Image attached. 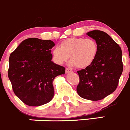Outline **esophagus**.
I'll use <instances>...</instances> for the list:
<instances>
[{
    "label": "esophagus",
    "instance_id": "esophagus-1",
    "mask_svg": "<svg viewBox=\"0 0 130 130\" xmlns=\"http://www.w3.org/2000/svg\"><path fill=\"white\" fill-rule=\"evenodd\" d=\"M70 72H71V70L69 68H66V73H70Z\"/></svg>",
    "mask_w": 130,
    "mask_h": 130
}]
</instances>
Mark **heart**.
Here are the masks:
<instances>
[{
    "mask_svg": "<svg viewBox=\"0 0 130 130\" xmlns=\"http://www.w3.org/2000/svg\"><path fill=\"white\" fill-rule=\"evenodd\" d=\"M97 52L98 45L93 39L71 38L64 40L60 47H55L52 55L56 64H64L70 58V66L84 68L92 64Z\"/></svg>",
    "mask_w": 130,
    "mask_h": 130,
    "instance_id": "1",
    "label": "heart"
}]
</instances>
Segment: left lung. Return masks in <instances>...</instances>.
I'll list each match as a JSON object with an SVG mask.
<instances>
[{
    "label": "left lung",
    "mask_w": 130,
    "mask_h": 130,
    "mask_svg": "<svg viewBox=\"0 0 130 130\" xmlns=\"http://www.w3.org/2000/svg\"><path fill=\"white\" fill-rule=\"evenodd\" d=\"M87 35L97 42L98 52L92 64L77 71L80 80L77 91L82 98L99 101L112 93L117 87L123 70L122 50L102 31H91Z\"/></svg>",
    "instance_id": "obj_1"
}]
</instances>
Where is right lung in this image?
<instances>
[{"label": "right lung", "mask_w": 130, "mask_h": 130, "mask_svg": "<svg viewBox=\"0 0 130 130\" xmlns=\"http://www.w3.org/2000/svg\"><path fill=\"white\" fill-rule=\"evenodd\" d=\"M54 46L50 40L30 38L10 54L8 77L15 94L26 105L39 106L50 102L53 80L65 73V68L52 60Z\"/></svg>", "instance_id": "1"}]
</instances>
